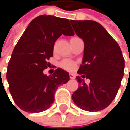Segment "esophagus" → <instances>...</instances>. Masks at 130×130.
Returning <instances> with one entry per match:
<instances>
[{"label": "esophagus", "mask_w": 130, "mask_h": 130, "mask_svg": "<svg viewBox=\"0 0 130 130\" xmlns=\"http://www.w3.org/2000/svg\"><path fill=\"white\" fill-rule=\"evenodd\" d=\"M69 77H70L71 79H74L75 78V75L74 74H69Z\"/></svg>", "instance_id": "obj_1"}]
</instances>
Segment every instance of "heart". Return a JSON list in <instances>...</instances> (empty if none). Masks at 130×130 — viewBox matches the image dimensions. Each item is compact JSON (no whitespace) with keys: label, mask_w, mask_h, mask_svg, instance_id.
<instances>
[{"label":"heart","mask_w":130,"mask_h":130,"mask_svg":"<svg viewBox=\"0 0 130 130\" xmlns=\"http://www.w3.org/2000/svg\"><path fill=\"white\" fill-rule=\"evenodd\" d=\"M74 38H77V37H74V38H72L71 40L74 39ZM61 67H62L63 68H65L66 70H72L74 68V64L71 61L64 60V61H62L61 62Z\"/></svg>","instance_id":"obj_1"}]
</instances>
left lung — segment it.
<instances>
[{
  "mask_svg": "<svg viewBox=\"0 0 130 130\" xmlns=\"http://www.w3.org/2000/svg\"><path fill=\"white\" fill-rule=\"evenodd\" d=\"M76 35L83 40L82 65L77 71L90 80L87 85L79 76L80 84L72 95L74 102L87 111H99L115 99L123 77L124 59L121 50L108 32L95 21L71 20Z\"/></svg>",
  "mask_w": 130,
  "mask_h": 130,
  "instance_id": "left-lung-1",
  "label": "left lung"
}]
</instances>
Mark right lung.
<instances>
[{"mask_svg":"<svg viewBox=\"0 0 130 130\" xmlns=\"http://www.w3.org/2000/svg\"><path fill=\"white\" fill-rule=\"evenodd\" d=\"M62 35H74L69 20L42 15L28 25L13 50L7 79L16 105L24 111L39 113L54 102L57 88L69 80V74L62 68L47 76L43 70L53 55L54 43Z\"/></svg>","mask_w":130,"mask_h":130,"instance_id":"obj_1","label":"right lung"}]
</instances>
